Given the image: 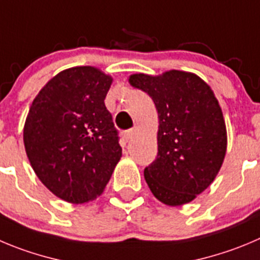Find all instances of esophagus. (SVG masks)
I'll return each mask as SVG.
<instances>
[{
    "instance_id": "esophagus-1",
    "label": "esophagus",
    "mask_w": 260,
    "mask_h": 260,
    "mask_svg": "<svg viewBox=\"0 0 260 260\" xmlns=\"http://www.w3.org/2000/svg\"><path fill=\"white\" fill-rule=\"evenodd\" d=\"M135 132L136 131L133 129H128V131H125V132H123V138H124L125 141H131V140H132V137H133V135H135Z\"/></svg>"
}]
</instances>
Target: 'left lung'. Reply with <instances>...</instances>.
Wrapping results in <instances>:
<instances>
[{"mask_svg": "<svg viewBox=\"0 0 260 260\" xmlns=\"http://www.w3.org/2000/svg\"><path fill=\"white\" fill-rule=\"evenodd\" d=\"M128 81L151 97L159 118L157 156L144 171L147 186L169 207L191 203L214 181L227 150L214 92L200 77L182 70L138 73Z\"/></svg>", "mask_w": 260, "mask_h": 260, "instance_id": "left-lung-1", "label": "left lung"}]
</instances>
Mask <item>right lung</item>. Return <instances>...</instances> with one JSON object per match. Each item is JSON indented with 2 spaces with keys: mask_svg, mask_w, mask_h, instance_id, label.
Instances as JSON below:
<instances>
[{
  "mask_svg": "<svg viewBox=\"0 0 260 260\" xmlns=\"http://www.w3.org/2000/svg\"><path fill=\"white\" fill-rule=\"evenodd\" d=\"M110 75L94 67L56 74L38 92L24 124L26 156L40 181L72 204L94 200L122 157L106 109Z\"/></svg>",
  "mask_w": 260,
  "mask_h": 260,
  "instance_id": "add662e5",
  "label": "right lung"
}]
</instances>
